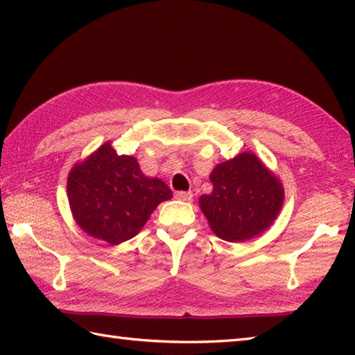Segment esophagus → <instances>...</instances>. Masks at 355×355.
<instances>
[{
    "instance_id": "34e87169",
    "label": "esophagus",
    "mask_w": 355,
    "mask_h": 355,
    "mask_svg": "<svg viewBox=\"0 0 355 355\" xmlns=\"http://www.w3.org/2000/svg\"><path fill=\"white\" fill-rule=\"evenodd\" d=\"M192 197H193L192 192H183V191H180V192L175 193V198L180 200V201H191Z\"/></svg>"
}]
</instances>
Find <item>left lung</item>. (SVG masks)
Returning <instances> with one entry per match:
<instances>
[{
    "label": "left lung",
    "instance_id": "left-lung-1",
    "mask_svg": "<svg viewBox=\"0 0 355 355\" xmlns=\"http://www.w3.org/2000/svg\"><path fill=\"white\" fill-rule=\"evenodd\" d=\"M212 193L198 202L218 238L243 243L266 232L284 205V186L273 171L253 153L218 163L210 172Z\"/></svg>",
    "mask_w": 355,
    "mask_h": 355
}]
</instances>
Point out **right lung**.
I'll list each match as a JSON object with an SVG mask.
<instances>
[{
	"instance_id": "1",
	"label": "right lung",
	"mask_w": 355,
	"mask_h": 355,
	"mask_svg": "<svg viewBox=\"0 0 355 355\" xmlns=\"http://www.w3.org/2000/svg\"><path fill=\"white\" fill-rule=\"evenodd\" d=\"M67 195L74 221L87 235L120 244L134 238L172 191L160 178L146 177L137 158L119 155L105 141L73 166Z\"/></svg>"
}]
</instances>
